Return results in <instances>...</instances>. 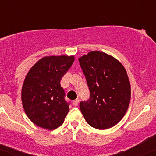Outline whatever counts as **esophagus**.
<instances>
[{"instance_id":"34e87169","label":"esophagus","mask_w":156,"mask_h":156,"mask_svg":"<svg viewBox=\"0 0 156 156\" xmlns=\"http://www.w3.org/2000/svg\"><path fill=\"white\" fill-rule=\"evenodd\" d=\"M78 102H79V100H78V99H76V100L73 101V105H74L75 107H77V106L78 105Z\"/></svg>"}]
</instances>
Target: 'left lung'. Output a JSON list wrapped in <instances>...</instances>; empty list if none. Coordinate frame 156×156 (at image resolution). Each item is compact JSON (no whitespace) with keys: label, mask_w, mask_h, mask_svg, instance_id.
Segmentation results:
<instances>
[{"label":"left lung","mask_w":156,"mask_h":156,"mask_svg":"<svg viewBox=\"0 0 156 156\" xmlns=\"http://www.w3.org/2000/svg\"><path fill=\"white\" fill-rule=\"evenodd\" d=\"M90 97L80 103L87 122L99 129H108L125 115L131 97V87L125 68L112 56L92 51L78 58Z\"/></svg>","instance_id":"obj_1"}]
</instances>
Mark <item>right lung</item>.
I'll return each mask as SVG.
<instances>
[{"label": "right lung", "mask_w": 156, "mask_h": 156, "mask_svg": "<svg viewBox=\"0 0 156 156\" xmlns=\"http://www.w3.org/2000/svg\"><path fill=\"white\" fill-rule=\"evenodd\" d=\"M74 56H46L30 69L23 81L21 100L27 117L35 125L53 130L69 112L61 80L74 62Z\"/></svg>", "instance_id": "right-lung-1"}]
</instances>
